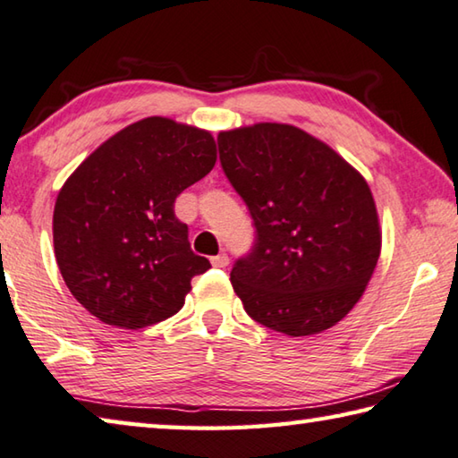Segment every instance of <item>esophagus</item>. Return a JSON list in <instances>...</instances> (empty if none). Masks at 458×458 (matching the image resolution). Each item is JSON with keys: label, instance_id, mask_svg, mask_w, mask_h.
I'll return each mask as SVG.
<instances>
[{"label": "esophagus", "instance_id": "esophagus-1", "mask_svg": "<svg viewBox=\"0 0 458 458\" xmlns=\"http://www.w3.org/2000/svg\"><path fill=\"white\" fill-rule=\"evenodd\" d=\"M211 263H213V267H227L229 266V255L227 253L215 255V258L211 259Z\"/></svg>", "mask_w": 458, "mask_h": 458}]
</instances>
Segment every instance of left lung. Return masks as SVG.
<instances>
[{"label": "left lung", "instance_id": "8db88e82", "mask_svg": "<svg viewBox=\"0 0 458 458\" xmlns=\"http://www.w3.org/2000/svg\"><path fill=\"white\" fill-rule=\"evenodd\" d=\"M221 165L250 207L258 243L231 284L255 322L292 338L342 322L382 250L372 191L330 144L284 123L221 131Z\"/></svg>", "mask_w": 458, "mask_h": 458}]
</instances>
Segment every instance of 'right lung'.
Returning a JSON list of instances; mask_svg holds the SVG:
<instances>
[{
    "instance_id": "right-lung-1",
    "label": "right lung",
    "mask_w": 458,
    "mask_h": 458,
    "mask_svg": "<svg viewBox=\"0 0 458 458\" xmlns=\"http://www.w3.org/2000/svg\"><path fill=\"white\" fill-rule=\"evenodd\" d=\"M205 128L148 116L104 140L62 184L54 255L70 293L100 322L139 330L174 316L211 267L191 251L174 199L211 173Z\"/></svg>"
}]
</instances>
